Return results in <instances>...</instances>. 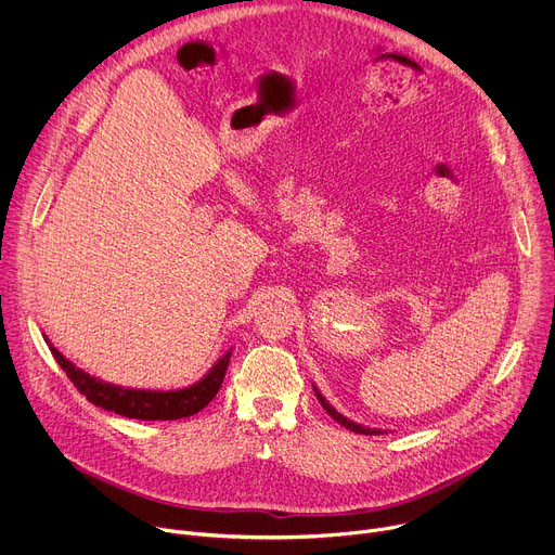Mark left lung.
I'll list each match as a JSON object with an SVG mask.
<instances>
[{"label": "left lung", "mask_w": 555, "mask_h": 555, "mask_svg": "<svg viewBox=\"0 0 555 555\" xmlns=\"http://www.w3.org/2000/svg\"><path fill=\"white\" fill-rule=\"evenodd\" d=\"M313 392H315V398H319V402H321V406L340 424V426H345V428H349L351 433H360V435H382V433H386V430H379V428H369V426H362V424H356V422H351V420H347L345 415H340L325 398H323V392L313 386Z\"/></svg>", "instance_id": "8db88e82"}]
</instances>
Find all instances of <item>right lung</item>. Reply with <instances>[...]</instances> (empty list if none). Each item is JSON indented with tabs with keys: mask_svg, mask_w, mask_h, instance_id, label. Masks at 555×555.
I'll return each mask as SVG.
<instances>
[{
	"mask_svg": "<svg viewBox=\"0 0 555 555\" xmlns=\"http://www.w3.org/2000/svg\"><path fill=\"white\" fill-rule=\"evenodd\" d=\"M43 340L48 343L59 366L74 382V386L86 395L88 402H92L99 409L112 411L116 415H122L129 420H144V422L182 420L208 406L223 382L230 353H232V351H225L206 371V375L191 386L173 388V390H151V388H129V386L103 382L101 377L90 375L83 369H78L74 362H69L46 336Z\"/></svg>",
	"mask_w": 555,
	"mask_h": 555,
	"instance_id": "right-lung-1",
	"label": "right lung"
}]
</instances>
